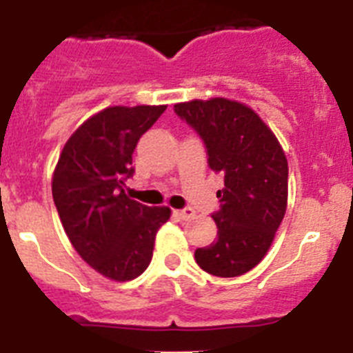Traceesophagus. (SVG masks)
<instances>
[{
    "instance_id": "1",
    "label": "esophagus",
    "mask_w": 353,
    "mask_h": 353,
    "mask_svg": "<svg viewBox=\"0 0 353 353\" xmlns=\"http://www.w3.org/2000/svg\"><path fill=\"white\" fill-rule=\"evenodd\" d=\"M196 212L192 210V208H183V210H174V215L179 217V219L182 221H187V219H192L194 217Z\"/></svg>"
}]
</instances>
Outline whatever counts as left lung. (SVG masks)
<instances>
[{
    "label": "left lung",
    "instance_id": "1",
    "mask_svg": "<svg viewBox=\"0 0 353 353\" xmlns=\"http://www.w3.org/2000/svg\"><path fill=\"white\" fill-rule=\"evenodd\" d=\"M174 113L207 145L208 164L224 174L214 217L217 240L196 249V263L217 277L254 269L269 252L288 205V161L276 134L244 102L214 97L179 102Z\"/></svg>",
    "mask_w": 353,
    "mask_h": 353
}]
</instances>
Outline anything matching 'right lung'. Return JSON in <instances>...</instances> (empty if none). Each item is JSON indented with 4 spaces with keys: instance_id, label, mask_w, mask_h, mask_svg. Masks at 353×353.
Here are the masks:
<instances>
[{
    "instance_id": "right-lung-1",
    "label": "right lung",
    "mask_w": 353,
    "mask_h": 353,
    "mask_svg": "<svg viewBox=\"0 0 353 353\" xmlns=\"http://www.w3.org/2000/svg\"><path fill=\"white\" fill-rule=\"evenodd\" d=\"M168 105H111L83 121L61 150L52 173V198L63 230L86 263L123 283L146 270L159 228L170 207H146L129 198L139 138Z\"/></svg>"
}]
</instances>
